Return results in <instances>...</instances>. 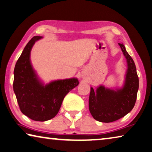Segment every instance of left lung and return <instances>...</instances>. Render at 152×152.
<instances>
[{
	"instance_id": "obj_1",
	"label": "left lung",
	"mask_w": 152,
	"mask_h": 152,
	"mask_svg": "<svg viewBox=\"0 0 152 152\" xmlns=\"http://www.w3.org/2000/svg\"><path fill=\"white\" fill-rule=\"evenodd\" d=\"M126 59L127 70L121 88H110L100 85L94 91L91 87L89 111L94 119L102 122H112L124 117L134 107L139 89L136 66L122 43H118Z\"/></svg>"
}]
</instances>
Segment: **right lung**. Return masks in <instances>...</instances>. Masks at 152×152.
Here are the masks:
<instances>
[{
    "label": "right lung",
    "instance_id": "1",
    "mask_svg": "<svg viewBox=\"0 0 152 152\" xmlns=\"http://www.w3.org/2000/svg\"><path fill=\"white\" fill-rule=\"evenodd\" d=\"M42 37H34L24 48L14 69L13 91L21 112L35 121L44 122L54 118L64 99L78 85L76 78L57 80L45 85L38 78L30 61L34 43Z\"/></svg>",
    "mask_w": 152,
    "mask_h": 152
}]
</instances>
